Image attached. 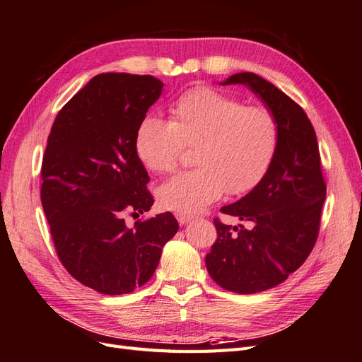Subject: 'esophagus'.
<instances>
[{
    "label": "esophagus",
    "instance_id": "obj_1",
    "mask_svg": "<svg viewBox=\"0 0 362 362\" xmlns=\"http://www.w3.org/2000/svg\"><path fill=\"white\" fill-rule=\"evenodd\" d=\"M175 218H177L179 225H188L189 221L192 220V216H187V214H175Z\"/></svg>",
    "mask_w": 362,
    "mask_h": 362
}]
</instances>
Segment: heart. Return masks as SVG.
<instances>
[{
  "label": "heart",
  "mask_w": 362,
  "mask_h": 362,
  "mask_svg": "<svg viewBox=\"0 0 362 362\" xmlns=\"http://www.w3.org/2000/svg\"><path fill=\"white\" fill-rule=\"evenodd\" d=\"M170 120L146 116L137 125L136 154L148 170H174L183 145H194V165L157 189L165 211L196 214L228 189H252L269 170L278 148V125L263 107H245L242 100L209 87H196L170 107Z\"/></svg>",
  "instance_id": "b5f03b06"
}]
</instances>
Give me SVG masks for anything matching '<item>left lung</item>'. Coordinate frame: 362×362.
Returning a JSON list of instances; mask_svg holds the SVG:
<instances>
[{
  "label": "left lung",
  "instance_id": "8db88e82",
  "mask_svg": "<svg viewBox=\"0 0 362 362\" xmlns=\"http://www.w3.org/2000/svg\"><path fill=\"white\" fill-rule=\"evenodd\" d=\"M246 86L274 115L278 148L264 177L245 197L220 211L252 226L223 225L206 255L218 286L235 293L271 289L305 262L317 242L326 183L317 134L304 110L255 73L242 71L220 86Z\"/></svg>",
  "mask_w": 362,
  "mask_h": 362
}]
</instances>
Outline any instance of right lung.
<instances>
[{"label": "right lung", "instance_id": "obj_1", "mask_svg": "<svg viewBox=\"0 0 362 362\" xmlns=\"http://www.w3.org/2000/svg\"><path fill=\"white\" fill-rule=\"evenodd\" d=\"M162 88L150 75L102 73L62 107L49 134L41 203L53 243L69 274L100 293L144 286L179 230L171 212L134 228L124 218L154 203L134 136Z\"/></svg>", "mask_w": 362, "mask_h": 362}]
</instances>
